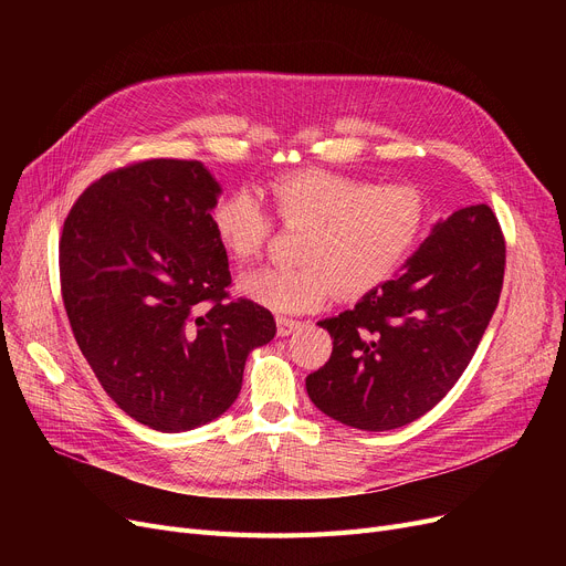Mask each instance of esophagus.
<instances>
[{
  "instance_id": "esophagus-1",
  "label": "esophagus",
  "mask_w": 566,
  "mask_h": 566,
  "mask_svg": "<svg viewBox=\"0 0 566 566\" xmlns=\"http://www.w3.org/2000/svg\"><path fill=\"white\" fill-rule=\"evenodd\" d=\"M298 328H301V321L277 316V335L280 337H289L293 331H298Z\"/></svg>"
}]
</instances>
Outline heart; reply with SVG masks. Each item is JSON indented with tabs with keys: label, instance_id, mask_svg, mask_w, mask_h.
Listing matches in <instances>:
<instances>
[{
	"label": "heart",
	"instance_id": "1",
	"mask_svg": "<svg viewBox=\"0 0 566 566\" xmlns=\"http://www.w3.org/2000/svg\"><path fill=\"white\" fill-rule=\"evenodd\" d=\"M268 195L286 227L305 229L295 250L301 263L256 268L238 280V291L280 314L314 310L335 286L342 295L374 289L403 261L424 224V201L415 188H369L337 171H291L271 181ZM211 224L238 263L252 261L271 235V216L248 190L224 195Z\"/></svg>",
	"mask_w": 566,
	"mask_h": 566
}]
</instances>
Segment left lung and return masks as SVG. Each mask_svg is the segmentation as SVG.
I'll return each mask as SVG.
<instances>
[{"label":"left lung","instance_id":"8db88e82","mask_svg":"<svg viewBox=\"0 0 566 566\" xmlns=\"http://www.w3.org/2000/svg\"><path fill=\"white\" fill-rule=\"evenodd\" d=\"M504 238L486 203L438 220L399 273L318 321L333 355L305 385L328 418L390 431L422 418L465 371L497 307Z\"/></svg>","mask_w":566,"mask_h":566}]
</instances>
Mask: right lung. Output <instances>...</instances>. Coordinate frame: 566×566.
<instances>
[{"instance_id": "add662e5", "label": "right lung", "mask_w": 566, "mask_h": 566, "mask_svg": "<svg viewBox=\"0 0 566 566\" xmlns=\"http://www.w3.org/2000/svg\"><path fill=\"white\" fill-rule=\"evenodd\" d=\"M222 195L197 160H144L88 186L59 241L75 342L103 390L163 433L213 422L243 385L248 355L275 337L265 307L227 301Z\"/></svg>"}]
</instances>
